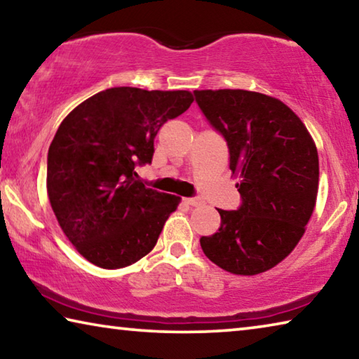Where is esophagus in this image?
<instances>
[{
	"label": "esophagus",
	"instance_id": "34e87169",
	"mask_svg": "<svg viewBox=\"0 0 359 359\" xmlns=\"http://www.w3.org/2000/svg\"><path fill=\"white\" fill-rule=\"evenodd\" d=\"M185 203L193 205V208H199V205H203L204 201L201 198H185Z\"/></svg>",
	"mask_w": 359,
	"mask_h": 359
}]
</instances>
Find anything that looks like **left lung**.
Segmentation results:
<instances>
[{"mask_svg":"<svg viewBox=\"0 0 359 359\" xmlns=\"http://www.w3.org/2000/svg\"><path fill=\"white\" fill-rule=\"evenodd\" d=\"M198 106L226 139L242 204L222 210L203 236L205 257L236 276L283 261L306 233L318 193V151L301 118L274 96L248 90H194Z\"/></svg>","mask_w":359,"mask_h":359,"instance_id":"obj_1","label":"left lung"}]
</instances>
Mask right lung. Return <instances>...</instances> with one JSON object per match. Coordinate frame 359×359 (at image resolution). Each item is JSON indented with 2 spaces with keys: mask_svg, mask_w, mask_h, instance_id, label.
<instances>
[{
  "mask_svg": "<svg viewBox=\"0 0 359 359\" xmlns=\"http://www.w3.org/2000/svg\"><path fill=\"white\" fill-rule=\"evenodd\" d=\"M194 101L187 90L114 87L66 115L48 147L47 194L60 228L102 269L130 266L151 252L180 198L136 180L154 139Z\"/></svg>",
  "mask_w": 359,
  "mask_h": 359,
  "instance_id": "obj_1",
  "label": "right lung"
}]
</instances>
